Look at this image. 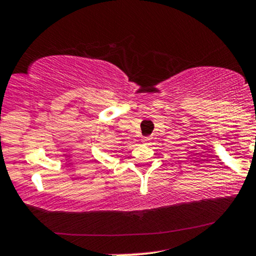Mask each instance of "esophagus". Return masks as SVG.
Here are the masks:
<instances>
[{"mask_svg":"<svg viewBox=\"0 0 256 256\" xmlns=\"http://www.w3.org/2000/svg\"><path fill=\"white\" fill-rule=\"evenodd\" d=\"M142 142H143L144 144H148V146H149L150 142H152V138H150V137H144L143 140H142Z\"/></svg>","mask_w":256,"mask_h":256,"instance_id":"obj_1","label":"esophagus"}]
</instances>
